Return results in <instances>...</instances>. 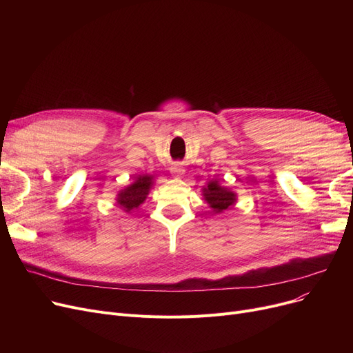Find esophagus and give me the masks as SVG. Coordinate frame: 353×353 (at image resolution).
Listing matches in <instances>:
<instances>
[{
  "label": "esophagus",
  "instance_id": "obj_1",
  "mask_svg": "<svg viewBox=\"0 0 353 353\" xmlns=\"http://www.w3.org/2000/svg\"><path fill=\"white\" fill-rule=\"evenodd\" d=\"M172 173H173L176 177H180V176L184 173V170H183V167H181L180 164H174V165L172 167Z\"/></svg>",
  "mask_w": 353,
  "mask_h": 353
}]
</instances>
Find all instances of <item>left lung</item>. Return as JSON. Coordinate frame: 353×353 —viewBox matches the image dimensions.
Masks as SVG:
<instances>
[{"label": "left lung", "instance_id": "8db88e82", "mask_svg": "<svg viewBox=\"0 0 353 353\" xmlns=\"http://www.w3.org/2000/svg\"><path fill=\"white\" fill-rule=\"evenodd\" d=\"M201 194L205 197L208 205L210 206L212 212H214L216 214L232 209L237 200L236 193L228 188L220 186V183L217 180L209 181L208 186L203 188Z\"/></svg>", "mask_w": 353, "mask_h": 353}]
</instances>
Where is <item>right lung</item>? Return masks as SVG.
I'll return each mask as SVG.
<instances>
[{
	"instance_id": "add662e5",
	"label": "right lung",
	"mask_w": 353,
	"mask_h": 353,
	"mask_svg": "<svg viewBox=\"0 0 353 353\" xmlns=\"http://www.w3.org/2000/svg\"><path fill=\"white\" fill-rule=\"evenodd\" d=\"M153 186V176L144 174L139 176L134 183L128 184V186L119 192L117 194V205L127 213L139 209L141 203H144L148 192Z\"/></svg>"
}]
</instances>
